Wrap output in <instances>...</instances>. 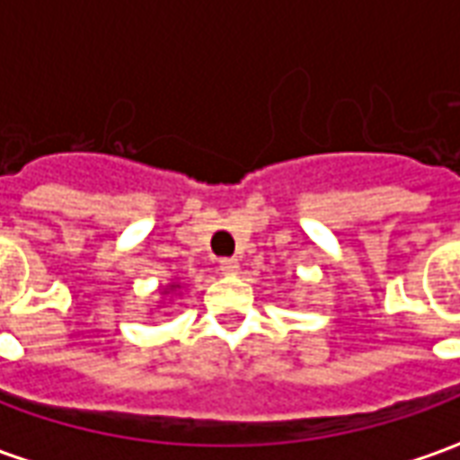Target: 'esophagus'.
Returning a JSON list of instances; mask_svg holds the SVG:
<instances>
[{
  "instance_id": "esophagus-1",
  "label": "esophagus",
  "mask_w": 460,
  "mask_h": 460,
  "mask_svg": "<svg viewBox=\"0 0 460 460\" xmlns=\"http://www.w3.org/2000/svg\"><path fill=\"white\" fill-rule=\"evenodd\" d=\"M219 269H221V273H239L241 266L236 259H221Z\"/></svg>"
}]
</instances>
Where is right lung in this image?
<instances>
[{"mask_svg":"<svg viewBox=\"0 0 460 460\" xmlns=\"http://www.w3.org/2000/svg\"><path fill=\"white\" fill-rule=\"evenodd\" d=\"M180 290H181V283H180V280H172V283H170V286H167V288H162V296H167V298H174V296H177Z\"/></svg>","mask_w":460,"mask_h":460,"instance_id":"right-lung-1","label":"right lung"}]
</instances>
